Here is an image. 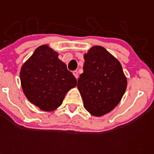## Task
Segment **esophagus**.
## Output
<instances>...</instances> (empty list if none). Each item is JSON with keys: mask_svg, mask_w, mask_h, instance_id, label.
I'll use <instances>...</instances> for the list:
<instances>
[{"mask_svg": "<svg viewBox=\"0 0 154 154\" xmlns=\"http://www.w3.org/2000/svg\"><path fill=\"white\" fill-rule=\"evenodd\" d=\"M72 74L74 75V77H76V79H78V72H77V70H76V71H73Z\"/></svg>", "mask_w": 154, "mask_h": 154, "instance_id": "1", "label": "esophagus"}]
</instances>
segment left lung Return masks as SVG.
<instances>
[{"label":"left lung","instance_id":"left-lung-1","mask_svg":"<svg viewBox=\"0 0 154 154\" xmlns=\"http://www.w3.org/2000/svg\"><path fill=\"white\" fill-rule=\"evenodd\" d=\"M84 60L77 89L85 109L94 117H101L119 104L127 88V78L119 60L104 47L90 48L85 53Z\"/></svg>","mask_w":154,"mask_h":154}]
</instances>
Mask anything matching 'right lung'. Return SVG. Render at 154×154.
Here are the masks:
<instances>
[{
	"mask_svg": "<svg viewBox=\"0 0 154 154\" xmlns=\"http://www.w3.org/2000/svg\"><path fill=\"white\" fill-rule=\"evenodd\" d=\"M48 45L37 48L20 68L23 93L32 105L45 112L60 107L65 95L77 86V80Z\"/></svg>",
	"mask_w": 154,
	"mask_h": 154,
	"instance_id": "add662e5",
	"label": "right lung"
}]
</instances>
